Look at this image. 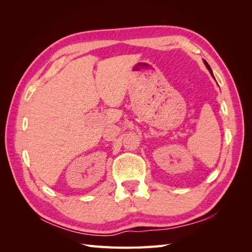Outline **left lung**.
Masks as SVG:
<instances>
[{
	"label": "left lung",
	"mask_w": 252,
	"mask_h": 252,
	"mask_svg": "<svg viewBox=\"0 0 252 252\" xmlns=\"http://www.w3.org/2000/svg\"><path fill=\"white\" fill-rule=\"evenodd\" d=\"M204 62H205V65H206V67H207L208 68V70L210 71V73L212 74V70H211V68H210V66L208 65V63L207 62H206V61H204ZM212 77H213V74H212Z\"/></svg>",
	"instance_id": "obj_1"
}]
</instances>
